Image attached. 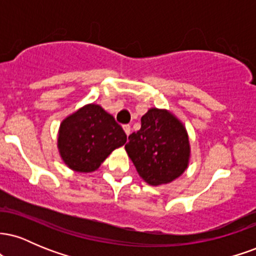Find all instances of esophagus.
Here are the masks:
<instances>
[{"instance_id":"esophagus-1","label":"esophagus","mask_w":256,"mask_h":256,"mask_svg":"<svg viewBox=\"0 0 256 256\" xmlns=\"http://www.w3.org/2000/svg\"><path fill=\"white\" fill-rule=\"evenodd\" d=\"M122 128H124L125 134H128V136L131 134V126L130 125H124V126H122Z\"/></svg>"}]
</instances>
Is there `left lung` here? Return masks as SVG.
Here are the masks:
<instances>
[{
    "mask_svg": "<svg viewBox=\"0 0 256 256\" xmlns=\"http://www.w3.org/2000/svg\"><path fill=\"white\" fill-rule=\"evenodd\" d=\"M125 150L140 177L152 186L168 184L189 166L190 142L183 122L167 110L150 108Z\"/></svg>",
    "mask_w": 256,
    "mask_h": 256,
    "instance_id": "left-lung-1",
    "label": "left lung"
}]
</instances>
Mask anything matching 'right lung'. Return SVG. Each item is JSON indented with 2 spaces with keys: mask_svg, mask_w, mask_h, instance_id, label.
Returning a JSON list of instances; mask_svg holds the SVG:
<instances>
[{
  "mask_svg": "<svg viewBox=\"0 0 256 256\" xmlns=\"http://www.w3.org/2000/svg\"><path fill=\"white\" fill-rule=\"evenodd\" d=\"M122 128L100 104H85L62 120L58 128V149L68 168L94 172L114 149L124 146Z\"/></svg>",
  "mask_w": 256,
  "mask_h": 256,
  "instance_id": "add662e5",
  "label": "right lung"
}]
</instances>
